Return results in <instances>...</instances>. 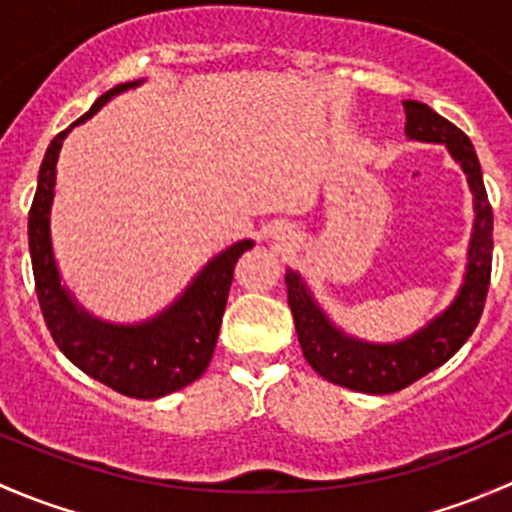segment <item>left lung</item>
<instances>
[{
	"label": "left lung",
	"instance_id": "1",
	"mask_svg": "<svg viewBox=\"0 0 512 512\" xmlns=\"http://www.w3.org/2000/svg\"><path fill=\"white\" fill-rule=\"evenodd\" d=\"M404 111L409 138L446 143L451 156L466 170L476 200L471 262H468L466 285L461 287L456 302L411 339L381 347V344H364L344 337L319 312L299 277L292 270L285 275L289 309L307 364L332 384L361 394H394L426 376L428 371L446 364L478 327L488 297L490 267H493V208L485 193L473 143L461 128L438 116L426 103L404 101Z\"/></svg>",
	"mask_w": 512,
	"mask_h": 512
}]
</instances>
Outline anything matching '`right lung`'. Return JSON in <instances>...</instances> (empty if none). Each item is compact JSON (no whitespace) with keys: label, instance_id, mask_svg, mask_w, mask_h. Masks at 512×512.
<instances>
[{"label":"right lung","instance_id":"right-lung-1","mask_svg":"<svg viewBox=\"0 0 512 512\" xmlns=\"http://www.w3.org/2000/svg\"><path fill=\"white\" fill-rule=\"evenodd\" d=\"M128 86H136V81L106 91L76 123L94 116L108 98L121 94ZM69 131L71 128L61 131L46 148L29 208V252L41 314L56 347L84 374L131 399H160L193 384L208 369L218 344L232 270L242 252L250 250L252 242H237L215 257L195 277L188 292L153 322L138 327H111L91 319L89 314L76 309L64 292L51 255L49 210L54 198L56 158Z\"/></svg>","mask_w":512,"mask_h":512}]
</instances>
